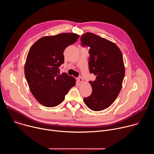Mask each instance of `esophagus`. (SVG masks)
Here are the masks:
<instances>
[{
    "label": "esophagus",
    "mask_w": 154,
    "mask_h": 154,
    "mask_svg": "<svg viewBox=\"0 0 154 154\" xmlns=\"http://www.w3.org/2000/svg\"><path fill=\"white\" fill-rule=\"evenodd\" d=\"M77 80H78L79 83H83V79H82V77H78V78H77Z\"/></svg>",
    "instance_id": "34e87169"
}]
</instances>
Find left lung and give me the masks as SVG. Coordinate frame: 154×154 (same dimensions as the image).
<instances>
[{
	"label": "left lung",
	"mask_w": 154,
	"mask_h": 154,
	"mask_svg": "<svg viewBox=\"0 0 154 154\" xmlns=\"http://www.w3.org/2000/svg\"><path fill=\"white\" fill-rule=\"evenodd\" d=\"M82 46L90 47L89 69L96 76L90 81L92 93L83 99L86 105L98 112L110 106L118 97L125 75L122 52L114 42L94 33L82 35Z\"/></svg>",
	"instance_id": "left-lung-1"
}]
</instances>
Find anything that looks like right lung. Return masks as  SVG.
<instances>
[{
	"label": "right lung",
	"instance_id": "right-lung-1",
	"mask_svg": "<svg viewBox=\"0 0 154 154\" xmlns=\"http://www.w3.org/2000/svg\"><path fill=\"white\" fill-rule=\"evenodd\" d=\"M79 38L74 33L44 36L30 48L24 66L25 76L31 93L42 105H58L75 85V79L65 72L60 74L59 67L64 63V49Z\"/></svg>",
	"mask_w": 154,
	"mask_h": 154
}]
</instances>
